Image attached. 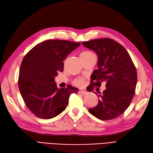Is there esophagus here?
<instances>
[{
	"instance_id": "esophagus-1",
	"label": "esophagus",
	"mask_w": 153,
	"mask_h": 153,
	"mask_svg": "<svg viewBox=\"0 0 153 153\" xmlns=\"http://www.w3.org/2000/svg\"><path fill=\"white\" fill-rule=\"evenodd\" d=\"M79 94H82V95H86V94H88V92L85 91L80 90V91H79Z\"/></svg>"
}]
</instances>
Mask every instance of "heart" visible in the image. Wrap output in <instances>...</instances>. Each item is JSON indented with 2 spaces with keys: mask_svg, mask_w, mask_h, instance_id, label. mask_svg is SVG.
Masks as SVG:
<instances>
[{
  "mask_svg": "<svg viewBox=\"0 0 153 153\" xmlns=\"http://www.w3.org/2000/svg\"><path fill=\"white\" fill-rule=\"evenodd\" d=\"M94 56L95 55L94 53H93V52L90 51H85L80 54V58H88L91 56ZM84 82L85 81L83 78H79V79H76L75 81H74L75 84L79 85V86H82V85H83L84 84Z\"/></svg>",
  "mask_w": 153,
  "mask_h": 153,
  "instance_id": "heart-1",
  "label": "heart"
}]
</instances>
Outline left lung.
Segmentation results:
<instances>
[{
	"mask_svg": "<svg viewBox=\"0 0 153 153\" xmlns=\"http://www.w3.org/2000/svg\"><path fill=\"white\" fill-rule=\"evenodd\" d=\"M97 54L98 69L91 75L90 89L106 82V89L98 95L99 103L89 112L103 121L120 116L128 108L135 94L137 71L128 52L121 44L110 38L82 43ZM100 94V93H99Z\"/></svg>",
	"mask_w": 153,
	"mask_h": 153,
	"instance_id": "left-lung-1",
	"label": "left lung"
}]
</instances>
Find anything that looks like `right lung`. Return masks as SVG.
<instances>
[{"instance_id":"right-lung-1","label":"right lung","mask_w":153,"mask_h":153,"mask_svg":"<svg viewBox=\"0 0 153 153\" xmlns=\"http://www.w3.org/2000/svg\"><path fill=\"white\" fill-rule=\"evenodd\" d=\"M80 43L47 40L25 55L19 74V88L26 106L36 116L43 120L57 116L66 108L70 95L79 91L71 85L58 88L54 77L64 70L63 61Z\"/></svg>"}]
</instances>
